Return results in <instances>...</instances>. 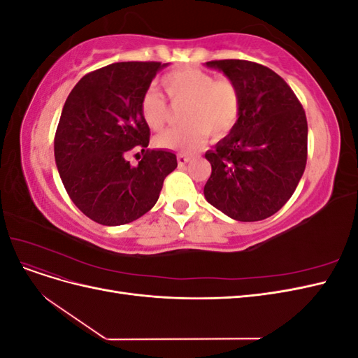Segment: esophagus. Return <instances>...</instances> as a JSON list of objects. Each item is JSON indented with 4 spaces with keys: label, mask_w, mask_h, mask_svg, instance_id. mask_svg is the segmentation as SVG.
<instances>
[{
    "label": "esophagus",
    "mask_w": 358,
    "mask_h": 358,
    "mask_svg": "<svg viewBox=\"0 0 358 358\" xmlns=\"http://www.w3.org/2000/svg\"><path fill=\"white\" fill-rule=\"evenodd\" d=\"M189 159H191V157H188V155H183V154H179V155H178L179 166H185Z\"/></svg>",
    "instance_id": "obj_1"
}]
</instances>
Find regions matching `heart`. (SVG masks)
Segmentation results:
<instances>
[{"label": "heart", "instance_id": "b5f03b06", "mask_svg": "<svg viewBox=\"0 0 358 358\" xmlns=\"http://www.w3.org/2000/svg\"><path fill=\"white\" fill-rule=\"evenodd\" d=\"M161 85L173 106H185L180 112L183 125L167 129L155 138L161 149L192 152L206 136L221 138L233 131L242 110V94L229 76H215L196 67L171 70ZM140 115L155 131L166 127L170 117L167 100L155 88H149L140 100Z\"/></svg>", "mask_w": 358, "mask_h": 358}]
</instances>
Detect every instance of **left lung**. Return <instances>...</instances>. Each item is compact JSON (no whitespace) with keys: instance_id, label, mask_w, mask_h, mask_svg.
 <instances>
[{"instance_id":"left-lung-1","label":"left lung","mask_w":358,"mask_h":358,"mask_svg":"<svg viewBox=\"0 0 358 358\" xmlns=\"http://www.w3.org/2000/svg\"><path fill=\"white\" fill-rule=\"evenodd\" d=\"M206 66L237 83L242 110L233 131L204 155L212 166L204 197L236 221L266 220L289 200L305 171V110L288 83L262 64L216 59Z\"/></svg>"}]
</instances>
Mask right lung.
<instances>
[{"label": "right lung", "mask_w": 358, "mask_h": 358, "mask_svg": "<svg viewBox=\"0 0 358 358\" xmlns=\"http://www.w3.org/2000/svg\"><path fill=\"white\" fill-rule=\"evenodd\" d=\"M166 66L128 61L94 70L64 104L53 143L57 167L73 203L95 222L138 220L178 167L173 152L148 149L150 129L140 115L142 95ZM136 150L143 159L133 168L126 157Z\"/></svg>", "instance_id": "1"}]
</instances>
